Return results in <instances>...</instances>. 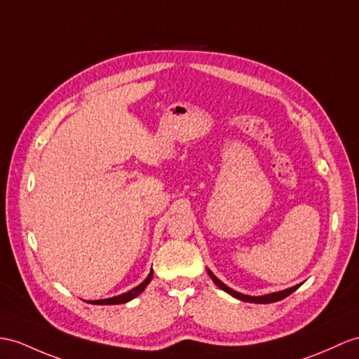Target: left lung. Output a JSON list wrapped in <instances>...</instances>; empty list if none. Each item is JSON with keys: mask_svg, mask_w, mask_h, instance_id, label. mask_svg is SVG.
<instances>
[{"mask_svg": "<svg viewBox=\"0 0 359 359\" xmlns=\"http://www.w3.org/2000/svg\"><path fill=\"white\" fill-rule=\"evenodd\" d=\"M207 273H208L210 278H212V280L215 282V285L219 286L222 291L229 292L230 295L236 297V299H239V300H242V302H248V303H260V304H264V303H274V302L282 300V299H285V297L292 294V292L297 290V287L300 286V285H295V286L290 287V290H285V291H280V292H274V294H268V295H260V297H251V295H245V294H241V292L233 291L231 287L224 285V283L219 280V278H217L210 269H207Z\"/></svg>", "mask_w": 359, "mask_h": 359, "instance_id": "left-lung-1", "label": "left lung"}]
</instances>
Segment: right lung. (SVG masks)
I'll return each mask as SVG.
<instances>
[{
	"label": "right lung",
	"instance_id": "add662e5",
	"mask_svg": "<svg viewBox=\"0 0 359 359\" xmlns=\"http://www.w3.org/2000/svg\"><path fill=\"white\" fill-rule=\"evenodd\" d=\"M152 276H154V271H151V274L147 276V278H146V280H144L142 285H138L137 287H134V290H130V291H128V292H125V294L117 295V297H112V299L93 300V302H88V303H93V304H120V303H126V302H129V300L135 299V297H137L138 294H142V292L144 291V287L151 283Z\"/></svg>",
	"mask_w": 359,
	"mask_h": 359
}]
</instances>
